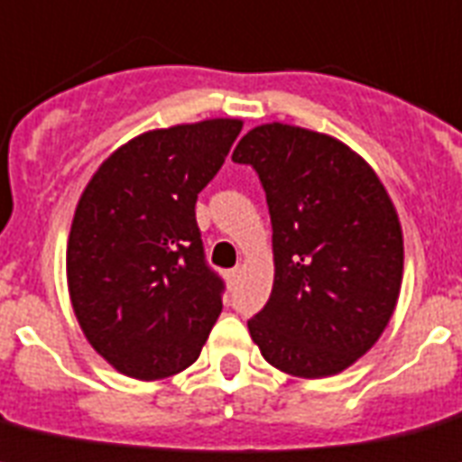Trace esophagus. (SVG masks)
Returning <instances> with one entry per match:
<instances>
[{"mask_svg":"<svg viewBox=\"0 0 462 462\" xmlns=\"http://www.w3.org/2000/svg\"><path fill=\"white\" fill-rule=\"evenodd\" d=\"M238 278H240V269H231L226 273V280H228V285H236V282H238Z\"/></svg>","mask_w":462,"mask_h":462,"instance_id":"34e87169","label":"esophagus"}]
</instances>
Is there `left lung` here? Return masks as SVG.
<instances>
[{"mask_svg":"<svg viewBox=\"0 0 462 462\" xmlns=\"http://www.w3.org/2000/svg\"><path fill=\"white\" fill-rule=\"evenodd\" d=\"M231 159L257 171L273 224V290L250 322L263 360L301 378L341 374L372 348L400 299V217L348 144L287 124L252 128Z\"/></svg>","mask_w":462,"mask_h":462,"instance_id":"left-lung-1","label":"left lung"}]
</instances>
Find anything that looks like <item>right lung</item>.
I'll list each match as a JSON object with an SVG mask.
<instances>
[{
    "mask_svg": "<svg viewBox=\"0 0 462 462\" xmlns=\"http://www.w3.org/2000/svg\"><path fill=\"white\" fill-rule=\"evenodd\" d=\"M243 130L240 118L147 130L90 177L67 240V287L88 344L116 372L156 381L199 360L222 313L196 199Z\"/></svg>",
    "mask_w": 462,
    "mask_h": 462,
    "instance_id": "obj_1",
    "label": "right lung"
}]
</instances>
